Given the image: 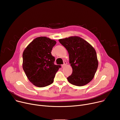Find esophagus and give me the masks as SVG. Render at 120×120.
<instances>
[{"label":"esophagus","mask_w":120,"mask_h":120,"mask_svg":"<svg viewBox=\"0 0 120 120\" xmlns=\"http://www.w3.org/2000/svg\"><path fill=\"white\" fill-rule=\"evenodd\" d=\"M67 65V63L66 62H65L64 63V64L62 65V68H64Z\"/></svg>","instance_id":"esophagus-1"}]
</instances>
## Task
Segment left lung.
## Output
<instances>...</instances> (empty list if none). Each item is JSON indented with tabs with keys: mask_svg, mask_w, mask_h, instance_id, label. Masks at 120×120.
<instances>
[{
	"mask_svg": "<svg viewBox=\"0 0 120 120\" xmlns=\"http://www.w3.org/2000/svg\"><path fill=\"white\" fill-rule=\"evenodd\" d=\"M69 54L72 68L67 79L76 86H83L93 79L98 66L96 50L90 44L79 36H73L59 39Z\"/></svg>",
	"mask_w": 120,
	"mask_h": 120,
	"instance_id": "left-lung-1",
	"label": "left lung"
}]
</instances>
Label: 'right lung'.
I'll return each mask as SVG.
<instances>
[{
	"instance_id": "add662e5",
	"label": "right lung",
	"mask_w": 120,
	"mask_h": 120,
	"mask_svg": "<svg viewBox=\"0 0 120 120\" xmlns=\"http://www.w3.org/2000/svg\"><path fill=\"white\" fill-rule=\"evenodd\" d=\"M56 41L46 36L38 37L31 41L23 52L22 67L29 80L39 87L52 84L61 67L54 64L51 53Z\"/></svg>"
}]
</instances>
